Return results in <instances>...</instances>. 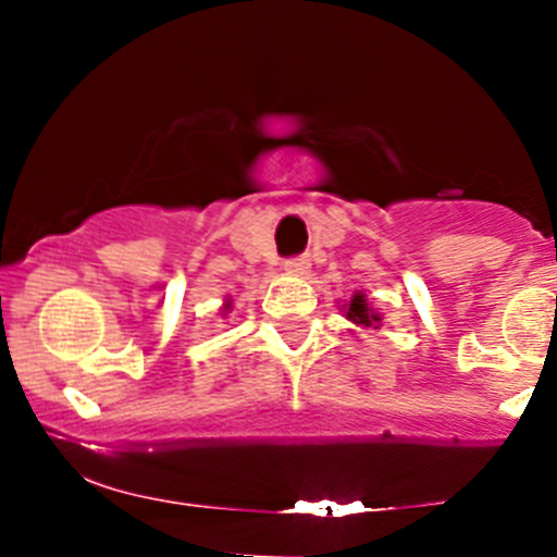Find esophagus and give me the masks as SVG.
I'll list each match as a JSON object with an SVG mask.
<instances>
[{
    "label": "esophagus",
    "instance_id": "esophagus-1",
    "mask_svg": "<svg viewBox=\"0 0 557 557\" xmlns=\"http://www.w3.org/2000/svg\"><path fill=\"white\" fill-rule=\"evenodd\" d=\"M285 272H288V274H307V272H310V258H305V256L288 258V261H285Z\"/></svg>",
    "mask_w": 557,
    "mask_h": 557
}]
</instances>
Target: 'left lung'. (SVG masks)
<instances>
[{
  "label": "left lung",
  "instance_id": "1",
  "mask_svg": "<svg viewBox=\"0 0 557 557\" xmlns=\"http://www.w3.org/2000/svg\"><path fill=\"white\" fill-rule=\"evenodd\" d=\"M347 318L352 320V323H361V325H374V323H380V314L372 310V307H369V301H367V296L363 294H356L350 299V307H347ZM374 329H377V325H374Z\"/></svg>",
  "mask_w": 557,
  "mask_h": 557
}]
</instances>
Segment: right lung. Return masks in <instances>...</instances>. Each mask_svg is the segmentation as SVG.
I'll list each match as a JSON object with an SVG mask.
<instances>
[{
	"instance_id": "obj_1",
	"label": "right lung",
	"mask_w": 557,
	"mask_h": 557,
	"mask_svg": "<svg viewBox=\"0 0 557 557\" xmlns=\"http://www.w3.org/2000/svg\"><path fill=\"white\" fill-rule=\"evenodd\" d=\"M226 307H228V305H226Z\"/></svg>"
}]
</instances>
